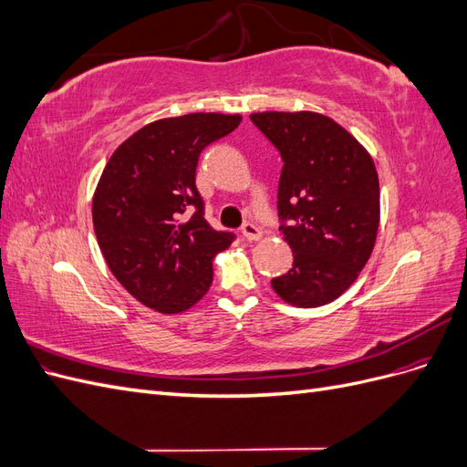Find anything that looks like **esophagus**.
Listing matches in <instances>:
<instances>
[{
	"mask_svg": "<svg viewBox=\"0 0 467 467\" xmlns=\"http://www.w3.org/2000/svg\"><path fill=\"white\" fill-rule=\"evenodd\" d=\"M242 234H244L247 242H257V239H261V235H263V232L257 228V225L251 223V222H245L242 225Z\"/></svg>",
	"mask_w": 467,
	"mask_h": 467,
	"instance_id": "34e87169",
	"label": "esophagus"
}]
</instances>
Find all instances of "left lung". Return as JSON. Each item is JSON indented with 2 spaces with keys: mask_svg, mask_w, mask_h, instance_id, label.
Instances as JSON below:
<instances>
[{
  "mask_svg": "<svg viewBox=\"0 0 467 467\" xmlns=\"http://www.w3.org/2000/svg\"><path fill=\"white\" fill-rule=\"evenodd\" d=\"M253 124L280 151V232L294 263L271 280L296 307L338 298L368 263L379 223V182L370 153L319 112H253Z\"/></svg>",
  "mask_w": 467,
  "mask_h": 467,
  "instance_id": "obj_1",
  "label": "left lung"
}]
</instances>
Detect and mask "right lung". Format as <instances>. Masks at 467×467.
<instances>
[{"label":"right lung","mask_w":467,"mask_h":467,"mask_svg":"<svg viewBox=\"0 0 467 467\" xmlns=\"http://www.w3.org/2000/svg\"><path fill=\"white\" fill-rule=\"evenodd\" d=\"M242 117L191 112L146 124L115 150L93 194V228L110 273L160 314L187 312L212 285V259L234 234L204 220L201 151Z\"/></svg>","instance_id":"add662e5"}]
</instances>
